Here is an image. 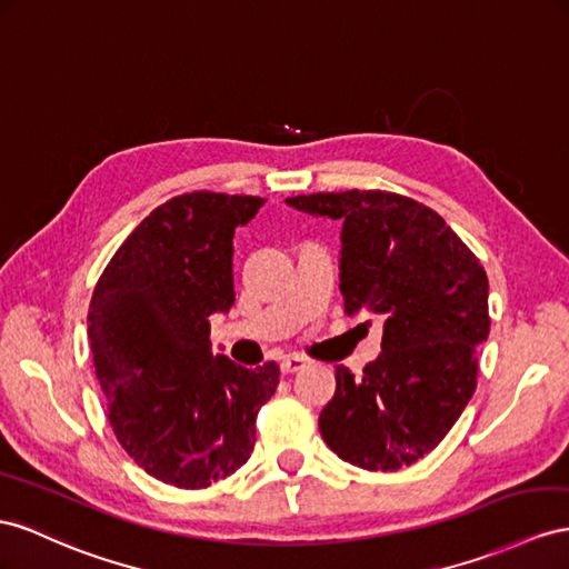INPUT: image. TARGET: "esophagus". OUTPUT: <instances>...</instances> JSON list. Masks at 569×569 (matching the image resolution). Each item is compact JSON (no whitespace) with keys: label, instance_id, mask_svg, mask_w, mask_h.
<instances>
[{"label":"esophagus","instance_id":"obj_1","mask_svg":"<svg viewBox=\"0 0 569 569\" xmlns=\"http://www.w3.org/2000/svg\"><path fill=\"white\" fill-rule=\"evenodd\" d=\"M305 366H308V360H305L302 356H286V358L281 360V372H283V375H293V372L302 370Z\"/></svg>","mask_w":569,"mask_h":569}]
</instances>
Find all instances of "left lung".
<instances>
[{"label": "left lung", "mask_w": 569, "mask_h": 569, "mask_svg": "<svg viewBox=\"0 0 569 569\" xmlns=\"http://www.w3.org/2000/svg\"><path fill=\"white\" fill-rule=\"evenodd\" d=\"M341 221L348 317L385 319L382 353L360 377L337 366L319 413L331 451L368 471H397L442 442L473 397L488 339V276L440 213L382 189L286 199Z\"/></svg>", "instance_id": "obj_1"}]
</instances>
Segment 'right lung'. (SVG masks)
I'll use <instances>...</instances> for the list:
<instances>
[{
    "label": "right lung",
    "mask_w": 569,
    "mask_h": 569,
    "mask_svg": "<svg viewBox=\"0 0 569 569\" xmlns=\"http://www.w3.org/2000/svg\"><path fill=\"white\" fill-rule=\"evenodd\" d=\"M261 197L189 192L160 203L100 276L89 339L118 442L141 469L184 490L236 473L279 366L247 370L211 353L209 317L228 312L232 236Z\"/></svg>",
    "instance_id": "add662e5"
}]
</instances>
